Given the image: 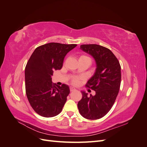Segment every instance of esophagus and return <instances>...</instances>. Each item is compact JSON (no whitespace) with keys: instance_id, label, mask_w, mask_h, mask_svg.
<instances>
[{"instance_id":"esophagus-1","label":"esophagus","mask_w":147,"mask_h":147,"mask_svg":"<svg viewBox=\"0 0 147 147\" xmlns=\"http://www.w3.org/2000/svg\"><path fill=\"white\" fill-rule=\"evenodd\" d=\"M75 90H75V89L74 87H72V86L70 87V91L71 92L74 91H75Z\"/></svg>"}]
</instances>
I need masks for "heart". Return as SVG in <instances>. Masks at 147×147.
<instances>
[{
	"label": "heart",
	"instance_id": "heart-1",
	"mask_svg": "<svg viewBox=\"0 0 147 147\" xmlns=\"http://www.w3.org/2000/svg\"><path fill=\"white\" fill-rule=\"evenodd\" d=\"M82 57H88V56H84V55H83L82 56H80V58H82ZM81 80H82V78L81 77H74L72 78V80H71V82H72V83L73 84H74V85H78V84L80 83L81 82Z\"/></svg>",
	"mask_w": 147,
	"mask_h": 147
}]
</instances>
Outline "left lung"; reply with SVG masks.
Masks as SVG:
<instances>
[{"label": "left lung", "mask_w": 147, "mask_h": 147, "mask_svg": "<svg viewBox=\"0 0 147 147\" xmlns=\"http://www.w3.org/2000/svg\"><path fill=\"white\" fill-rule=\"evenodd\" d=\"M80 48L94 57L97 64L94 75L86 87L96 91L95 96H88L82 92V98L78 109L82 116L88 119L104 117L115 103L121 84V65L117 57L109 48L96 44L82 45Z\"/></svg>", "instance_id": "left-lung-1"}]
</instances>
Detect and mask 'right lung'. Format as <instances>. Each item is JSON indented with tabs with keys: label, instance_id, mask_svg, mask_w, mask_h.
I'll list each match as a JSON object with an SVG mask.
<instances>
[{
	"label": "right lung",
	"instance_id": "obj_1",
	"mask_svg": "<svg viewBox=\"0 0 147 147\" xmlns=\"http://www.w3.org/2000/svg\"><path fill=\"white\" fill-rule=\"evenodd\" d=\"M77 44L48 43L35 48L25 68L26 93L30 105L42 117L59 114L69 94L67 85L51 82L53 71L63 67L64 57Z\"/></svg>",
	"mask_w": 147,
	"mask_h": 147
}]
</instances>
